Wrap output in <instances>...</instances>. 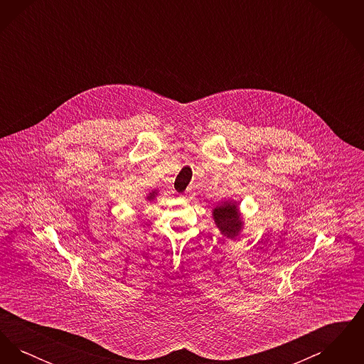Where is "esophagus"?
Here are the masks:
<instances>
[{
	"label": "esophagus",
	"mask_w": 364,
	"mask_h": 364,
	"mask_svg": "<svg viewBox=\"0 0 364 364\" xmlns=\"http://www.w3.org/2000/svg\"><path fill=\"white\" fill-rule=\"evenodd\" d=\"M184 198H187V199H191V198H193V192H192V190H191V188H188V190L186 191V193H184Z\"/></svg>",
	"instance_id": "obj_1"
}]
</instances>
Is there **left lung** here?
Here are the masks:
<instances>
[{"label":"left lung","mask_w":364,"mask_h":364,"mask_svg":"<svg viewBox=\"0 0 364 364\" xmlns=\"http://www.w3.org/2000/svg\"><path fill=\"white\" fill-rule=\"evenodd\" d=\"M213 220L223 236L228 239H237L244 228L242 211L235 200H226L223 205L213 208Z\"/></svg>","instance_id":"8db88e82"}]
</instances>
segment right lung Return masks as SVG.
Instances as JSON below:
<instances>
[{
	"label": "right lung",
	"instance_id": "obj_1",
	"mask_svg": "<svg viewBox=\"0 0 364 364\" xmlns=\"http://www.w3.org/2000/svg\"><path fill=\"white\" fill-rule=\"evenodd\" d=\"M158 195V190L150 191L147 195H146V200L147 202H153Z\"/></svg>",
	"mask_w": 364,
	"mask_h": 364
}]
</instances>
